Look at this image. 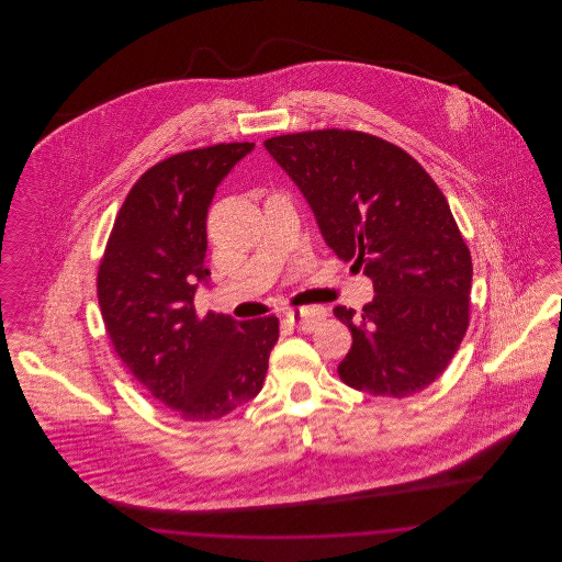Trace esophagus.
I'll list each match as a JSON object with an SVG mask.
<instances>
[{
  "label": "esophagus",
  "mask_w": 562,
  "mask_h": 562,
  "mask_svg": "<svg viewBox=\"0 0 562 562\" xmlns=\"http://www.w3.org/2000/svg\"><path fill=\"white\" fill-rule=\"evenodd\" d=\"M286 318L293 322L299 330L310 333L326 318V312L322 307H314V305L312 307H294V310L286 312Z\"/></svg>",
  "instance_id": "1"
}]
</instances>
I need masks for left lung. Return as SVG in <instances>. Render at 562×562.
<instances>
[{
    "instance_id": "obj_1",
    "label": "left lung",
    "mask_w": 562,
    "mask_h": 562,
    "mask_svg": "<svg viewBox=\"0 0 562 562\" xmlns=\"http://www.w3.org/2000/svg\"><path fill=\"white\" fill-rule=\"evenodd\" d=\"M266 149L310 202L326 244L373 280L351 330L341 381L406 398L434 383L470 324L472 257L445 193L398 145L360 131L271 136Z\"/></svg>"
}]
</instances>
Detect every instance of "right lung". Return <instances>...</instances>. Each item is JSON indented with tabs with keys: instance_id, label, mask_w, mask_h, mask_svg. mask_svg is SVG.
<instances>
[{
	"instance_id": "add662e5",
	"label": "right lung",
	"mask_w": 562,
	"mask_h": 562,
	"mask_svg": "<svg viewBox=\"0 0 562 562\" xmlns=\"http://www.w3.org/2000/svg\"><path fill=\"white\" fill-rule=\"evenodd\" d=\"M255 147L218 143L154 164L109 234L97 294L111 346L134 379L186 422H214L252 401L278 341V318L198 316L206 216L216 186Z\"/></svg>"
}]
</instances>
